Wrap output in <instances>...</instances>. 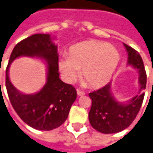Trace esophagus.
Returning <instances> with one entry per match:
<instances>
[{"label":"esophagus","mask_w":153,"mask_h":153,"mask_svg":"<svg viewBox=\"0 0 153 153\" xmlns=\"http://www.w3.org/2000/svg\"><path fill=\"white\" fill-rule=\"evenodd\" d=\"M77 94H78V95H85V92H84L83 90L77 89Z\"/></svg>","instance_id":"esophagus-1"}]
</instances>
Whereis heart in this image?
Returning <instances> with one entry per match:
<instances>
[{
    "mask_svg": "<svg viewBox=\"0 0 153 153\" xmlns=\"http://www.w3.org/2000/svg\"><path fill=\"white\" fill-rule=\"evenodd\" d=\"M120 61V54L106 42L87 41L72 46L68 57L59 60V70L63 79L74 82L79 75L92 87L105 85L111 79Z\"/></svg>",
    "mask_w": 153,
    "mask_h": 153,
    "instance_id": "b5f03b06",
    "label": "heart"
}]
</instances>
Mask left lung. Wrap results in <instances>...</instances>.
<instances>
[{
	"instance_id": "obj_1",
	"label": "left lung",
	"mask_w": 153,
	"mask_h": 153,
	"mask_svg": "<svg viewBox=\"0 0 153 153\" xmlns=\"http://www.w3.org/2000/svg\"><path fill=\"white\" fill-rule=\"evenodd\" d=\"M124 46L128 53L127 63L137 69L140 89L138 94L126 102H119L115 99L111 83L89 94L92 100L89 112L90 125L101 133H116L127 128L137 116L144 99L146 74L142 57L134 48L125 43Z\"/></svg>"
}]
</instances>
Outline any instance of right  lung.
Masks as SVG:
<instances>
[{
	"mask_svg": "<svg viewBox=\"0 0 153 153\" xmlns=\"http://www.w3.org/2000/svg\"><path fill=\"white\" fill-rule=\"evenodd\" d=\"M24 56L43 59L48 64L46 84L35 94L21 93L9 79L10 63ZM6 87L11 105L20 118L40 131H51L63 124L77 97L75 88L59 79L58 46L49 34H34L16 45L6 70Z\"/></svg>",
	"mask_w": 153,
	"mask_h": 153,
	"instance_id": "obj_1",
	"label": "right lung"
}]
</instances>
